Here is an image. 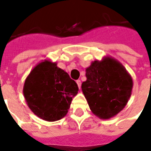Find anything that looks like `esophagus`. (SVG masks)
I'll return each mask as SVG.
<instances>
[{"mask_svg":"<svg viewBox=\"0 0 151 151\" xmlns=\"http://www.w3.org/2000/svg\"><path fill=\"white\" fill-rule=\"evenodd\" d=\"M76 83L77 85H78L79 89H80V88H81V81H80V80H76Z\"/></svg>","mask_w":151,"mask_h":151,"instance_id":"obj_1","label":"esophagus"}]
</instances>
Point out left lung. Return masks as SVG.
<instances>
[{
	"instance_id": "obj_1",
	"label": "left lung",
	"mask_w": 151,
	"mask_h": 151,
	"mask_svg": "<svg viewBox=\"0 0 151 151\" xmlns=\"http://www.w3.org/2000/svg\"><path fill=\"white\" fill-rule=\"evenodd\" d=\"M82 91L91 111L101 119H109L123 110L132 94L131 75L118 60L104 57L86 68Z\"/></svg>"
}]
</instances>
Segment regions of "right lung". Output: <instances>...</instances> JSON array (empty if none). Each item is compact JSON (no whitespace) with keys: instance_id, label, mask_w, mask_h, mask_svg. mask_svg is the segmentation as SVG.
I'll return each mask as SVG.
<instances>
[{"instance_id":"add662e5","label":"right lung","mask_w":151,"mask_h":151,"mask_svg":"<svg viewBox=\"0 0 151 151\" xmlns=\"http://www.w3.org/2000/svg\"><path fill=\"white\" fill-rule=\"evenodd\" d=\"M78 86L68 74L49 59L32 68L23 86V95L29 109L44 121L55 122L65 116Z\"/></svg>"}]
</instances>
